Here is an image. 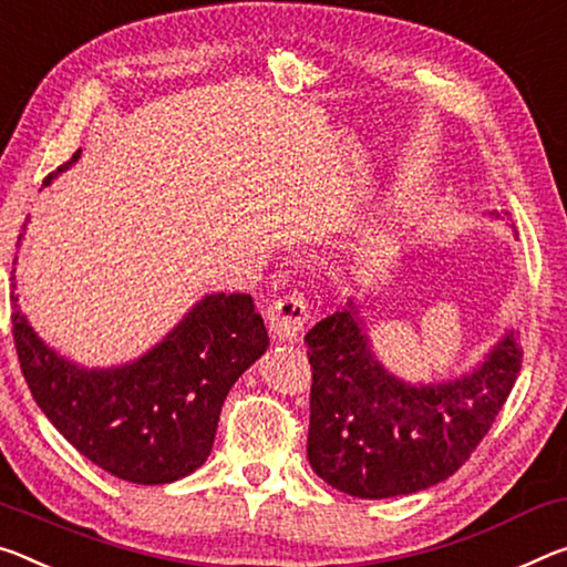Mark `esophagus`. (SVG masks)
Listing matches in <instances>:
<instances>
[{"mask_svg": "<svg viewBox=\"0 0 567 567\" xmlns=\"http://www.w3.org/2000/svg\"><path fill=\"white\" fill-rule=\"evenodd\" d=\"M308 318L310 310L308 302L302 300V295H285L269 310V332L280 343H292V340H298Z\"/></svg>", "mask_w": 567, "mask_h": 567, "instance_id": "34e87169", "label": "esophagus"}]
</instances>
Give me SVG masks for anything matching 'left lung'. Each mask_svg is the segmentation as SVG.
<instances>
[{
    "mask_svg": "<svg viewBox=\"0 0 567 567\" xmlns=\"http://www.w3.org/2000/svg\"><path fill=\"white\" fill-rule=\"evenodd\" d=\"M363 308L348 298L305 336L312 365L308 462L350 497L429 489L452 477L489 431L523 368V346L507 328L470 371L406 381L373 350Z\"/></svg>",
    "mask_w": 567,
    "mask_h": 567,
    "instance_id": "8db88e82",
    "label": "left lung"
}]
</instances>
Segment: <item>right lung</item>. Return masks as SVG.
Wrapping results in <instances>:
<instances>
[{"label":"right lung","instance_id":"add662e5","mask_svg":"<svg viewBox=\"0 0 567 567\" xmlns=\"http://www.w3.org/2000/svg\"><path fill=\"white\" fill-rule=\"evenodd\" d=\"M80 154L52 171L44 186L73 168ZM14 272L17 355L50 424L90 462L125 482L168 484L199 470L212 454L229 389L269 348L249 295H204L146 353L118 365H83L38 336L22 312Z\"/></svg>","mask_w":567,"mask_h":567}]
</instances>
